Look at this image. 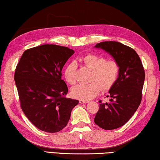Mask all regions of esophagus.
Wrapping results in <instances>:
<instances>
[{
	"label": "esophagus",
	"instance_id": "obj_1",
	"mask_svg": "<svg viewBox=\"0 0 160 160\" xmlns=\"http://www.w3.org/2000/svg\"><path fill=\"white\" fill-rule=\"evenodd\" d=\"M79 103H88V101L80 99V100H79Z\"/></svg>",
	"mask_w": 160,
	"mask_h": 160
}]
</instances>
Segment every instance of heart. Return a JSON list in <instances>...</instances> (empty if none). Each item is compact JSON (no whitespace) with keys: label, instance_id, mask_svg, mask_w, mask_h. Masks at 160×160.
I'll use <instances>...</instances> for the list:
<instances>
[{"label":"heart","instance_id":"b5f03b06","mask_svg":"<svg viewBox=\"0 0 160 160\" xmlns=\"http://www.w3.org/2000/svg\"><path fill=\"white\" fill-rule=\"evenodd\" d=\"M79 62L92 71L89 83L78 85L71 89V94L75 98L89 100L95 97L101 89L107 91L115 85L120 74V67L117 61L108 59L96 54H88L80 57ZM76 65L69 63L63 71V77L69 85L75 83V72Z\"/></svg>","mask_w":160,"mask_h":160}]
</instances>
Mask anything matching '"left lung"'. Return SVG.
Wrapping results in <instances>:
<instances>
[{
    "instance_id": "1",
    "label": "left lung",
    "mask_w": 160,
    "mask_h": 160,
    "mask_svg": "<svg viewBox=\"0 0 160 160\" xmlns=\"http://www.w3.org/2000/svg\"><path fill=\"white\" fill-rule=\"evenodd\" d=\"M111 54L120 67L117 81L109 91L110 102L102 103L96 114L94 122L106 130L118 129L129 121L142 99L145 71L140 57L132 48L115 41L97 43Z\"/></svg>"
}]
</instances>
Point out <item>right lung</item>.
I'll list each match as a JSON object with an SVG mask.
<instances>
[{
	"instance_id": "add662e5",
	"label": "right lung",
	"mask_w": 160,
	"mask_h": 160,
	"mask_svg": "<svg viewBox=\"0 0 160 160\" xmlns=\"http://www.w3.org/2000/svg\"><path fill=\"white\" fill-rule=\"evenodd\" d=\"M74 53L67 47L46 44L24 51L17 63L14 81L20 106L38 129L55 133L67 125L78 100L66 97L63 66Z\"/></svg>"
}]
</instances>
